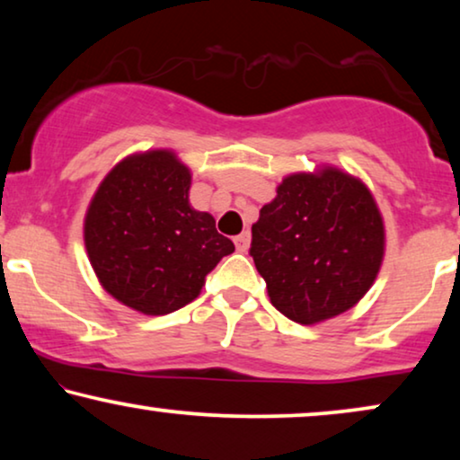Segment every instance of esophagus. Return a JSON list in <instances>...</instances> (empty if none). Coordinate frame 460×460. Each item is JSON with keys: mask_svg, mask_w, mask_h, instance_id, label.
Segmentation results:
<instances>
[{"mask_svg": "<svg viewBox=\"0 0 460 460\" xmlns=\"http://www.w3.org/2000/svg\"><path fill=\"white\" fill-rule=\"evenodd\" d=\"M234 244H236V251H241V253H247L249 247H251V234H249V232H243V234H238L234 238Z\"/></svg>", "mask_w": 460, "mask_h": 460, "instance_id": "obj_1", "label": "esophagus"}]
</instances>
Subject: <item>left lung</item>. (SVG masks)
Wrapping results in <instances>:
<instances>
[{"label":"left lung","mask_w":460,"mask_h":460,"mask_svg":"<svg viewBox=\"0 0 460 460\" xmlns=\"http://www.w3.org/2000/svg\"><path fill=\"white\" fill-rule=\"evenodd\" d=\"M251 234L272 305L307 326L351 310L385 257V224L373 192L335 165L285 175Z\"/></svg>","instance_id":"8db88e82"}]
</instances>
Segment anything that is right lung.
<instances>
[{
  "mask_svg": "<svg viewBox=\"0 0 460 460\" xmlns=\"http://www.w3.org/2000/svg\"><path fill=\"white\" fill-rule=\"evenodd\" d=\"M192 172L169 148L125 156L87 205L84 243L93 274L119 304L165 316L190 304L234 243L188 200Z\"/></svg>",
  "mask_w": 460,
  "mask_h": 460,
  "instance_id": "1",
  "label": "right lung"
}]
</instances>
